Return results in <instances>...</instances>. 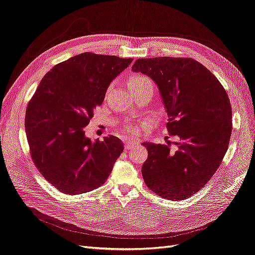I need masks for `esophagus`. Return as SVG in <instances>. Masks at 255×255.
Segmentation results:
<instances>
[{
  "label": "esophagus",
  "instance_id": "1",
  "mask_svg": "<svg viewBox=\"0 0 255 255\" xmlns=\"http://www.w3.org/2000/svg\"><path fill=\"white\" fill-rule=\"evenodd\" d=\"M137 145H138V140L137 139H131V140H128V142L125 143V149L131 150V149H133Z\"/></svg>",
  "mask_w": 255,
  "mask_h": 255
}]
</instances>
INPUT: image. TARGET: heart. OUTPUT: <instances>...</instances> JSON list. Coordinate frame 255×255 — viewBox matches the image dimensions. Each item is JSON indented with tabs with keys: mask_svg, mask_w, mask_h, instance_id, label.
<instances>
[{
	"mask_svg": "<svg viewBox=\"0 0 255 255\" xmlns=\"http://www.w3.org/2000/svg\"><path fill=\"white\" fill-rule=\"evenodd\" d=\"M145 80H148V78L144 77V75L133 74L132 77H131V78L129 79V81H128V84H129V85H130V84L134 85V84H138V83H140V82H143V81H145Z\"/></svg>",
	"mask_w": 255,
	"mask_h": 255,
	"instance_id": "obj_1",
	"label": "heart"
}]
</instances>
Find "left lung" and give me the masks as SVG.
<instances>
[{
  "label": "left lung",
  "instance_id": "left-lung-1",
  "mask_svg": "<svg viewBox=\"0 0 255 255\" xmlns=\"http://www.w3.org/2000/svg\"><path fill=\"white\" fill-rule=\"evenodd\" d=\"M131 69L157 85L168 132L178 137L172 148L168 136L167 145L142 144L148 150L144 182L164 199L186 200L210 181L227 151L232 132L228 94L211 71L191 58L138 59Z\"/></svg>",
  "mask_w": 255,
  "mask_h": 255
}]
</instances>
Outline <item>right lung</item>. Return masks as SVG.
Listing matches in <instances>:
<instances>
[{
	"label": "right lung",
	"mask_w": 255,
	"mask_h": 255,
	"mask_svg": "<svg viewBox=\"0 0 255 255\" xmlns=\"http://www.w3.org/2000/svg\"><path fill=\"white\" fill-rule=\"evenodd\" d=\"M132 59L84 52L47 72L28 103L25 130L37 170L59 191L82 194L107 181L124 150L109 135L94 142L84 128L107 88Z\"/></svg>",
	"instance_id": "right-lung-1"
}]
</instances>
